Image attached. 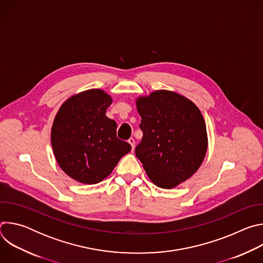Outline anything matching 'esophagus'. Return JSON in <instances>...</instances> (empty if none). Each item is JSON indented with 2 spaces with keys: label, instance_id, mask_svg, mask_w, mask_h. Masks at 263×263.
<instances>
[{
  "label": "esophagus",
  "instance_id": "34e87169",
  "mask_svg": "<svg viewBox=\"0 0 263 263\" xmlns=\"http://www.w3.org/2000/svg\"><path fill=\"white\" fill-rule=\"evenodd\" d=\"M128 142L131 144V146H132V151L134 149V146H135V140H134V138H130L129 140H128Z\"/></svg>",
  "mask_w": 263,
  "mask_h": 263
}]
</instances>
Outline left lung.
<instances>
[{"instance_id":"8db88e82","label":"left lung","mask_w":263,"mask_h":263,"mask_svg":"<svg viewBox=\"0 0 263 263\" xmlns=\"http://www.w3.org/2000/svg\"><path fill=\"white\" fill-rule=\"evenodd\" d=\"M143 132L135 154L156 186L171 190L202 165L208 147L206 124L198 106L172 90L136 98Z\"/></svg>"}]
</instances>
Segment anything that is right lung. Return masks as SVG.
Instances as JSON below:
<instances>
[{"mask_svg": "<svg viewBox=\"0 0 263 263\" xmlns=\"http://www.w3.org/2000/svg\"><path fill=\"white\" fill-rule=\"evenodd\" d=\"M112 98L92 88L69 97L59 108L51 130L53 153L60 168L82 184L108 177L131 145L117 137L116 121L106 117Z\"/></svg>", "mask_w": 263, "mask_h": 263, "instance_id": "obj_1", "label": "right lung"}]
</instances>
